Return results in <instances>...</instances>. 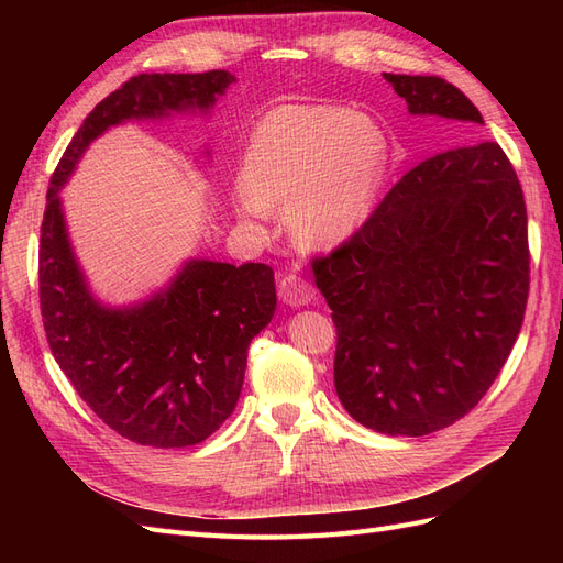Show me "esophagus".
Masks as SVG:
<instances>
[{
    "label": "esophagus",
    "instance_id": "1",
    "mask_svg": "<svg viewBox=\"0 0 563 563\" xmlns=\"http://www.w3.org/2000/svg\"><path fill=\"white\" fill-rule=\"evenodd\" d=\"M279 298L291 305V308H302V305L312 302L314 298V288L310 282H305L298 275H286L279 284Z\"/></svg>",
    "mask_w": 563,
    "mask_h": 563
}]
</instances>
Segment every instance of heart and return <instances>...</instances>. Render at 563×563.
Segmentation results:
<instances>
[{
	"mask_svg": "<svg viewBox=\"0 0 563 563\" xmlns=\"http://www.w3.org/2000/svg\"><path fill=\"white\" fill-rule=\"evenodd\" d=\"M387 172V139L368 117L329 106H282L255 126L242 162L236 211L263 230L267 211L288 209L294 242L335 249L373 211Z\"/></svg>",
	"mask_w": 563,
	"mask_h": 563,
	"instance_id": "heart-1",
	"label": "heart"
}]
</instances>
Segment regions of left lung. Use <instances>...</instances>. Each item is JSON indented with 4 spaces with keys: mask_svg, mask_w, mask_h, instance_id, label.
<instances>
[{
    "mask_svg": "<svg viewBox=\"0 0 563 563\" xmlns=\"http://www.w3.org/2000/svg\"><path fill=\"white\" fill-rule=\"evenodd\" d=\"M383 77L416 117L472 135L484 126L444 79ZM312 269L338 329L345 411L383 434L449 428L479 404L521 331L528 230L512 164L488 141L439 152Z\"/></svg>",
    "mask_w": 563,
    "mask_h": 563,
    "instance_id": "left-lung-1",
    "label": "left lung"
}]
</instances>
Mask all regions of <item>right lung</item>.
<instances>
[{
  "instance_id": "1",
  "label": "right lung",
  "mask_w": 563,
  "mask_h": 563,
  "mask_svg": "<svg viewBox=\"0 0 563 563\" xmlns=\"http://www.w3.org/2000/svg\"><path fill=\"white\" fill-rule=\"evenodd\" d=\"M232 81L228 70L131 77L84 119L46 192L40 302L48 347L91 411L141 446H195L230 418L249 343L277 310L275 272L190 258L145 300L108 305L77 261L60 190L108 129L209 114Z\"/></svg>"
}]
</instances>
